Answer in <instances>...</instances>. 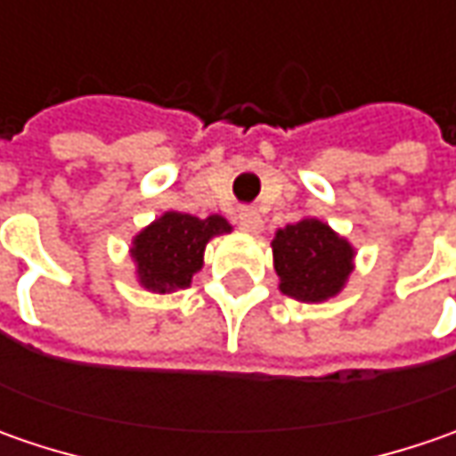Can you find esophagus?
Instances as JSON below:
<instances>
[{"instance_id":"esophagus-1","label":"esophagus","mask_w":456,"mask_h":456,"mask_svg":"<svg viewBox=\"0 0 456 456\" xmlns=\"http://www.w3.org/2000/svg\"><path fill=\"white\" fill-rule=\"evenodd\" d=\"M238 228H240L243 233H248V236H258L261 228H264V220H261V216H258L256 210H240V216H238Z\"/></svg>"}]
</instances>
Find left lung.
<instances>
[{
	"label": "left lung",
	"mask_w": 456,
	"mask_h": 456,
	"mask_svg": "<svg viewBox=\"0 0 456 456\" xmlns=\"http://www.w3.org/2000/svg\"><path fill=\"white\" fill-rule=\"evenodd\" d=\"M272 254L279 291L305 305H320L345 289L358 251L324 220L305 216L273 233Z\"/></svg>",
	"instance_id": "left-lung-1"
}]
</instances>
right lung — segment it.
Wrapping results in <instances>:
<instances>
[{"mask_svg": "<svg viewBox=\"0 0 456 456\" xmlns=\"http://www.w3.org/2000/svg\"><path fill=\"white\" fill-rule=\"evenodd\" d=\"M231 231L233 225L218 213L198 218L180 210H167L132 238L129 256L134 261V279L151 294L187 289L205 264V246Z\"/></svg>", "mask_w": 456, "mask_h": 456, "instance_id": "1", "label": "right lung"}]
</instances>
